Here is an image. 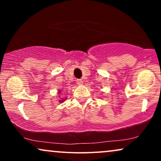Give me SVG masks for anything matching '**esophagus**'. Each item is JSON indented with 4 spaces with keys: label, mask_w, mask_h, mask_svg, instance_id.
<instances>
[{
    "label": "esophagus",
    "mask_w": 161,
    "mask_h": 161,
    "mask_svg": "<svg viewBox=\"0 0 161 161\" xmlns=\"http://www.w3.org/2000/svg\"><path fill=\"white\" fill-rule=\"evenodd\" d=\"M76 83H77V84H78V85H82L83 80H81V79H78V80H76Z\"/></svg>",
    "instance_id": "esophagus-1"
}]
</instances>
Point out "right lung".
<instances>
[{"label": "right lung", "instance_id": "1", "mask_svg": "<svg viewBox=\"0 0 161 161\" xmlns=\"http://www.w3.org/2000/svg\"><path fill=\"white\" fill-rule=\"evenodd\" d=\"M64 100H63L62 101H61V100H60V101H61V102H63V101H64Z\"/></svg>", "mask_w": 161, "mask_h": 161}]
</instances>
